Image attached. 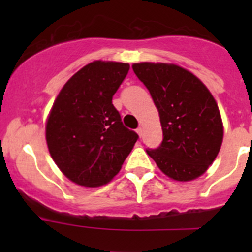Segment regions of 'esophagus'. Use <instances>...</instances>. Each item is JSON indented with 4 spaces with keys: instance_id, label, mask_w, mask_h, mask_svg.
Here are the masks:
<instances>
[{
    "instance_id": "34e87169",
    "label": "esophagus",
    "mask_w": 252,
    "mask_h": 252,
    "mask_svg": "<svg viewBox=\"0 0 252 252\" xmlns=\"http://www.w3.org/2000/svg\"><path fill=\"white\" fill-rule=\"evenodd\" d=\"M136 133H138V134H139V136H140V138H141V136H142V133H144V130H142L141 126H139V128L136 129Z\"/></svg>"
}]
</instances>
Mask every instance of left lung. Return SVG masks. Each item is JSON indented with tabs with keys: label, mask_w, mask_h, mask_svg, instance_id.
<instances>
[{
	"label": "left lung",
	"mask_w": 252,
	"mask_h": 252,
	"mask_svg": "<svg viewBox=\"0 0 252 252\" xmlns=\"http://www.w3.org/2000/svg\"><path fill=\"white\" fill-rule=\"evenodd\" d=\"M133 70L158 110L163 140L146 152L164 174L189 182L204 174L220 152L223 124L215 98L199 78L167 63L142 62Z\"/></svg>",
	"instance_id": "8db88e82"
}]
</instances>
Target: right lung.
<instances>
[{"mask_svg": "<svg viewBox=\"0 0 252 252\" xmlns=\"http://www.w3.org/2000/svg\"><path fill=\"white\" fill-rule=\"evenodd\" d=\"M129 68L128 63H89L64 84L53 102L46 123L48 151L75 184L100 187L110 182L138 140L112 103Z\"/></svg>", "mask_w": 252, "mask_h": 252, "instance_id": "1", "label": "right lung"}]
</instances>
